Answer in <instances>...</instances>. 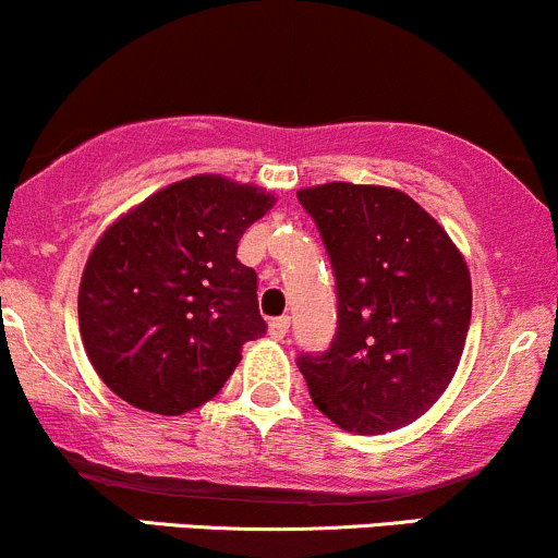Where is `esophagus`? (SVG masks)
I'll return each mask as SVG.
<instances>
[{"instance_id": "esophagus-1", "label": "esophagus", "mask_w": 558, "mask_h": 558, "mask_svg": "<svg viewBox=\"0 0 558 558\" xmlns=\"http://www.w3.org/2000/svg\"><path fill=\"white\" fill-rule=\"evenodd\" d=\"M287 329H290V319H287V316H279V319H271V322H268V335H271L274 340H281V338H284Z\"/></svg>"}]
</instances>
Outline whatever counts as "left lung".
I'll use <instances>...</instances> for the list:
<instances>
[{"label": "left lung", "mask_w": 558, "mask_h": 558, "mask_svg": "<svg viewBox=\"0 0 558 558\" xmlns=\"http://www.w3.org/2000/svg\"><path fill=\"white\" fill-rule=\"evenodd\" d=\"M322 233L338 332L301 353L311 399L338 428L375 436L425 415L447 391L471 325V274L449 233L404 191L325 183L298 191Z\"/></svg>", "instance_id": "1"}]
</instances>
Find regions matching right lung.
<instances>
[{
  "label": "right lung",
  "instance_id": "obj_1",
  "mask_svg": "<svg viewBox=\"0 0 558 558\" xmlns=\"http://www.w3.org/2000/svg\"><path fill=\"white\" fill-rule=\"evenodd\" d=\"M277 199L223 175L170 183L95 242L80 284V332L100 380L137 410L183 415L223 388L266 332L242 233Z\"/></svg>",
  "mask_w": 558,
  "mask_h": 558
}]
</instances>
